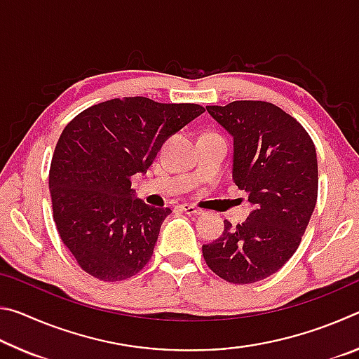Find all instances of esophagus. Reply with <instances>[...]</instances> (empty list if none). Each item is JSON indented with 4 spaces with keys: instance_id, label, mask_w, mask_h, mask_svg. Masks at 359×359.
Listing matches in <instances>:
<instances>
[{
    "instance_id": "34e87169",
    "label": "esophagus",
    "mask_w": 359,
    "mask_h": 359,
    "mask_svg": "<svg viewBox=\"0 0 359 359\" xmlns=\"http://www.w3.org/2000/svg\"><path fill=\"white\" fill-rule=\"evenodd\" d=\"M180 209L184 210L185 214H188V215H199V214H203L201 209L194 208V205H191V204H180Z\"/></svg>"
}]
</instances>
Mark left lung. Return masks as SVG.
Masks as SVG:
<instances>
[{
  "instance_id": "left-lung-1",
  "label": "left lung",
  "mask_w": 359,
  "mask_h": 359,
  "mask_svg": "<svg viewBox=\"0 0 359 359\" xmlns=\"http://www.w3.org/2000/svg\"><path fill=\"white\" fill-rule=\"evenodd\" d=\"M233 136V180L252 212L203 245L208 266L231 283H253L280 269L299 247L317 204L318 165L299 121L266 101L205 106Z\"/></svg>"
}]
</instances>
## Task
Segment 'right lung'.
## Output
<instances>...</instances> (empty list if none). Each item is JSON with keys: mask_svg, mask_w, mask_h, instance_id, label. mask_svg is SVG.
<instances>
[{"mask_svg": "<svg viewBox=\"0 0 359 359\" xmlns=\"http://www.w3.org/2000/svg\"><path fill=\"white\" fill-rule=\"evenodd\" d=\"M203 112L130 96L85 109L66 125L48 188L60 238L87 274L118 282L149 263L171 209L145 204L130 179L147 172L166 139Z\"/></svg>", "mask_w": 359, "mask_h": 359, "instance_id": "1", "label": "right lung"}]
</instances>
